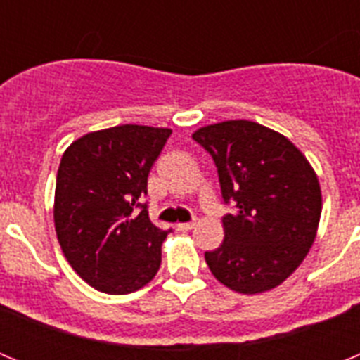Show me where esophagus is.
<instances>
[{
    "mask_svg": "<svg viewBox=\"0 0 360 360\" xmlns=\"http://www.w3.org/2000/svg\"><path fill=\"white\" fill-rule=\"evenodd\" d=\"M195 225H196V219H195V221H186V224H176V229H178V231L187 232V231H191V229L195 227Z\"/></svg>",
    "mask_w": 360,
    "mask_h": 360,
    "instance_id": "obj_1",
    "label": "esophagus"
}]
</instances>
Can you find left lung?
Returning a JSON list of instances; mask_svg holds the SVG:
<instances>
[{
    "mask_svg": "<svg viewBox=\"0 0 360 360\" xmlns=\"http://www.w3.org/2000/svg\"><path fill=\"white\" fill-rule=\"evenodd\" d=\"M193 139L218 167L225 238L205 252L212 276L240 294L281 285L307 257L319 227L321 186L303 153L287 136L252 120L203 126Z\"/></svg>",
    "mask_w": 360,
    "mask_h": 360,
    "instance_id": "left-lung-1",
    "label": "left lung"
}]
</instances>
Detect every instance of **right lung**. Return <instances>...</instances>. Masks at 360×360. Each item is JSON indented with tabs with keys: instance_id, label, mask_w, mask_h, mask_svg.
Here are the masks:
<instances>
[{
	"instance_id": "right-lung-1",
	"label": "right lung",
	"mask_w": 360,
	"mask_h": 360,
	"mask_svg": "<svg viewBox=\"0 0 360 360\" xmlns=\"http://www.w3.org/2000/svg\"><path fill=\"white\" fill-rule=\"evenodd\" d=\"M169 135V128L124 124L86 133L63 155L53 200L57 240L95 290L131 294L160 269L169 231L151 224L141 198Z\"/></svg>"
}]
</instances>
